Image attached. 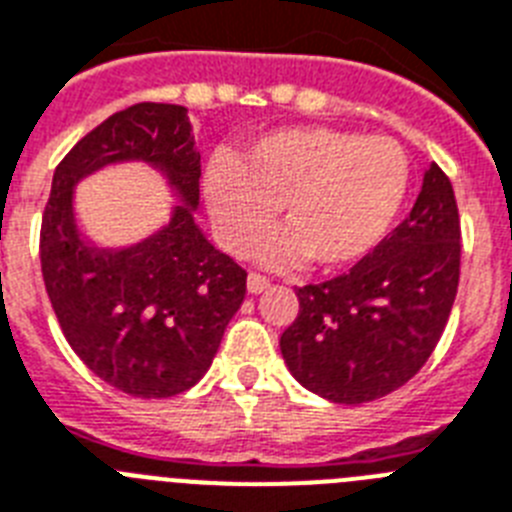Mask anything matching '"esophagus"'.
Wrapping results in <instances>:
<instances>
[{"instance_id":"34e87169","label":"esophagus","mask_w":512,"mask_h":512,"mask_svg":"<svg viewBox=\"0 0 512 512\" xmlns=\"http://www.w3.org/2000/svg\"><path fill=\"white\" fill-rule=\"evenodd\" d=\"M268 286H270V281L265 276H260V273H249V276H247V291H249V294H263Z\"/></svg>"}]
</instances>
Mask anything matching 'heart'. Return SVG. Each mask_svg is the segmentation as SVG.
<instances>
[{
	"label": "heart",
	"instance_id": "b5f03b06",
	"mask_svg": "<svg viewBox=\"0 0 512 512\" xmlns=\"http://www.w3.org/2000/svg\"><path fill=\"white\" fill-rule=\"evenodd\" d=\"M411 163L393 137L333 127H289L257 137L242 158L205 163L203 200L223 249L242 255L270 226L286 231L260 247L268 263L338 270L385 239L409 192Z\"/></svg>",
	"mask_w": 512,
	"mask_h": 512
}]
</instances>
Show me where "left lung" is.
<instances>
[{"mask_svg":"<svg viewBox=\"0 0 512 512\" xmlns=\"http://www.w3.org/2000/svg\"><path fill=\"white\" fill-rule=\"evenodd\" d=\"M461 273L453 184L429 163L409 218L351 273L296 289L283 362L299 385L333 403L377 401L424 367L448 325Z\"/></svg>","mask_w":512,"mask_h":512,"instance_id":"left-lung-1","label":"left lung"}]
</instances>
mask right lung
Listing matches in <instances>:
<instances>
[{
	"instance_id": "add662e5",
	"label": "right lung",
	"mask_w": 512,
	"mask_h": 512,
	"mask_svg": "<svg viewBox=\"0 0 512 512\" xmlns=\"http://www.w3.org/2000/svg\"><path fill=\"white\" fill-rule=\"evenodd\" d=\"M132 160L156 168L177 205L143 240L98 248L76 221V184ZM197 208L200 153L187 109L174 103L111 114L54 171L41 223L46 294L85 367L135 398H169L200 382L244 302L247 273L205 239Z\"/></svg>"
}]
</instances>
